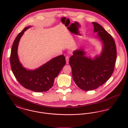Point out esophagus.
<instances>
[{"mask_svg":"<svg viewBox=\"0 0 128 128\" xmlns=\"http://www.w3.org/2000/svg\"><path fill=\"white\" fill-rule=\"evenodd\" d=\"M66 64H68V61H69V58L68 56H67L66 57Z\"/></svg>","mask_w":128,"mask_h":128,"instance_id":"34e87169","label":"esophagus"}]
</instances>
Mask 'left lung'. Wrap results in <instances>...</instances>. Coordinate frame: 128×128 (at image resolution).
<instances>
[{
  "label": "left lung",
  "instance_id": "left-lung-1",
  "mask_svg": "<svg viewBox=\"0 0 128 128\" xmlns=\"http://www.w3.org/2000/svg\"><path fill=\"white\" fill-rule=\"evenodd\" d=\"M94 32L103 44L100 55L93 58L85 56L82 48L73 51L69 64L72 70L73 80L84 91H91L103 85L113 72L116 58V44L112 36L102 26L92 22Z\"/></svg>",
  "mask_w": 128,
  "mask_h": 128
}]
</instances>
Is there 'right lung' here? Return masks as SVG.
I'll return each mask as SVG.
<instances>
[{
    "label": "right lung",
    "mask_w": 128,
    "mask_h": 128,
    "mask_svg": "<svg viewBox=\"0 0 128 128\" xmlns=\"http://www.w3.org/2000/svg\"><path fill=\"white\" fill-rule=\"evenodd\" d=\"M30 27H25L20 32L13 43L10 56L11 68L15 78L24 88L36 92H46L53 86L55 78L66 64V60L65 56L61 55L34 70L23 67L18 56V43L25 31Z\"/></svg>",
    "instance_id": "add662e5"
}]
</instances>
